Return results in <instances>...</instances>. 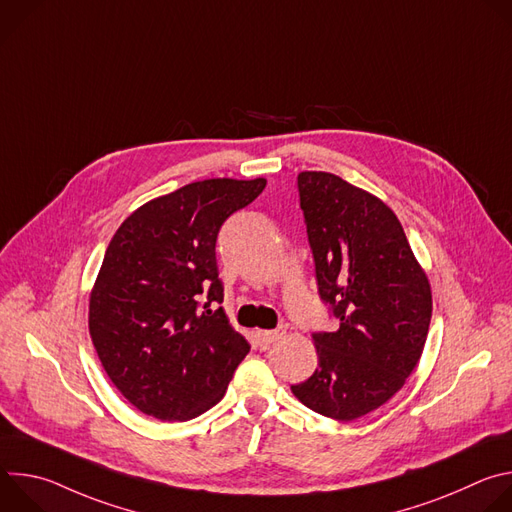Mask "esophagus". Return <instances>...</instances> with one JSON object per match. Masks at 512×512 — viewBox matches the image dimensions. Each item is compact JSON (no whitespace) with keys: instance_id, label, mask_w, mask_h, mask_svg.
<instances>
[{"instance_id":"obj_1","label":"esophagus","mask_w":512,"mask_h":512,"mask_svg":"<svg viewBox=\"0 0 512 512\" xmlns=\"http://www.w3.org/2000/svg\"><path fill=\"white\" fill-rule=\"evenodd\" d=\"M285 336V328H275V330H259L257 332V338L261 344H271V342H277Z\"/></svg>"}]
</instances>
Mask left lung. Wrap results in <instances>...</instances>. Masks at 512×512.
Segmentation results:
<instances>
[{"mask_svg": "<svg viewBox=\"0 0 512 512\" xmlns=\"http://www.w3.org/2000/svg\"><path fill=\"white\" fill-rule=\"evenodd\" d=\"M320 298L340 320L314 334L318 369L291 385L312 411L352 421L385 405L421 358L431 287L395 212L330 172L298 176Z\"/></svg>", "mask_w": 512, "mask_h": 512, "instance_id": "8db88e82", "label": "left lung"}]
</instances>
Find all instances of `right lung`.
Masks as SVG:
<instances>
[{
    "label": "right lung",
    "instance_id": "right-lung-1",
    "mask_svg": "<svg viewBox=\"0 0 512 512\" xmlns=\"http://www.w3.org/2000/svg\"><path fill=\"white\" fill-rule=\"evenodd\" d=\"M265 178H210L133 210L89 300V332L111 383L141 413L186 421L223 399L249 342L223 308L216 237ZM203 306L200 307L199 304Z\"/></svg>",
    "mask_w": 512,
    "mask_h": 512
}]
</instances>
